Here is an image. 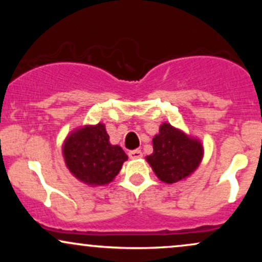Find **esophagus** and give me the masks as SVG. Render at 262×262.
<instances>
[{
	"label": "esophagus",
	"instance_id": "1",
	"mask_svg": "<svg viewBox=\"0 0 262 262\" xmlns=\"http://www.w3.org/2000/svg\"><path fill=\"white\" fill-rule=\"evenodd\" d=\"M128 156L130 159H139V158H141V156H143V152L140 151V150H130V151L128 152Z\"/></svg>",
	"mask_w": 262,
	"mask_h": 262
}]
</instances>
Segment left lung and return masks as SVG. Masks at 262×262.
<instances>
[{"label":"left lung","instance_id":"8db88e82","mask_svg":"<svg viewBox=\"0 0 262 262\" xmlns=\"http://www.w3.org/2000/svg\"><path fill=\"white\" fill-rule=\"evenodd\" d=\"M154 152L146 156L156 176L166 183L186 179L197 169L202 160L203 148L200 141L187 137L164 123L152 139Z\"/></svg>","mask_w":262,"mask_h":262}]
</instances>
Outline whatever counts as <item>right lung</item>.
Wrapping results in <instances>:
<instances>
[{"instance_id": "obj_1", "label": "right lung", "mask_w": 262, "mask_h": 262, "mask_svg": "<svg viewBox=\"0 0 262 262\" xmlns=\"http://www.w3.org/2000/svg\"><path fill=\"white\" fill-rule=\"evenodd\" d=\"M64 158L69 170L80 181L100 186L118 175L128 156L121 146L111 145L104 125L100 123L69 135L64 144Z\"/></svg>"}]
</instances>
